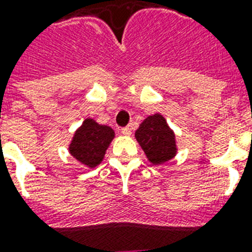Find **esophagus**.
Here are the masks:
<instances>
[{
	"label": "esophagus",
	"mask_w": 252,
	"mask_h": 252,
	"mask_svg": "<svg viewBox=\"0 0 252 252\" xmlns=\"http://www.w3.org/2000/svg\"><path fill=\"white\" fill-rule=\"evenodd\" d=\"M122 133L124 134V136H130V128H129V126H126V128H123Z\"/></svg>",
	"instance_id": "1"
}]
</instances>
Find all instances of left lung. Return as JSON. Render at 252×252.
<instances>
[{"mask_svg": "<svg viewBox=\"0 0 252 252\" xmlns=\"http://www.w3.org/2000/svg\"><path fill=\"white\" fill-rule=\"evenodd\" d=\"M134 137L148 161L153 165L165 164L177 155L176 133L161 113H155L144 119L134 132Z\"/></svg>", "mask_w": 252, "mask_h": 252, "instance_id": "left-lung-1", "label": "left lung"}]
</instances>
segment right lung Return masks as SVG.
Masks as SVG:
<instances>
[{"instance_id": "right-lung-1", "label": "right lung", "mask_w": 252, "mask_h": 252, "mask_svg": "<svg viewBox=\"0 0 252 252\" xmlns=\"http://www.w3.org/2000/svg\"><path fill=\"white\" fill-rule=\"evenodd\" d=\"M115 139V130L109 126L99 124L95 119H84L74 132L68 144V153L88 169L96 168L105 156L109 144Z\"/></svg>"}]
</instances>
